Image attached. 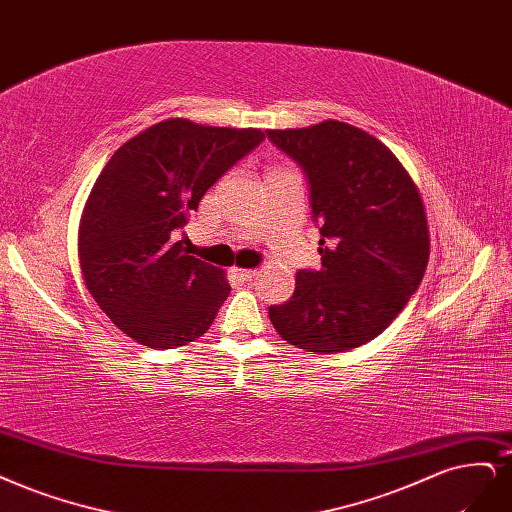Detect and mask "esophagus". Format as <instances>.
<instances>
[{
    "instance_id": "1",
    "label": "esophagus",
    "mask_w": 512,
    "mask_h": 512,
    "mask_svg": "<svg viewBox=\"0 0 512 512\" xmlns=\"http://www.w3.org/2000/svg\"><path fill=\"white\" fill-rule=\"evenodd\" d=\"M235 275L241 279V281H252L256 277V271L254 269H235Z\"/></svg>"
}]
</instances>
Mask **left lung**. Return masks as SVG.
Segmentation results:
<instances>
[{
	"instance_id": "left-lung-1",
	"label": "left lung",
	"mask_w": 512,
	"mask_h": 512,
	"mask_svg": "<svg viewBox=\"0 0 512 512\" xmlns=\"http://www.w3.org/2000/svg\"><path fill=\"white\" fill-rule=\"evenodd\" d=\"M267 135L305 169L322 235L320 271L296 273L294 296L269 309L271 324L313 354L373 341L428 267L430 231L417 184L390 148L347 122Z\"/></svg>"
}]
</instances>
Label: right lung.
Listing matches in <instances>:
<instances>
[{
  "label": "right lung",
  "instance_id": "right-lung-1",
  "mask_svg": "<svg viewBox=\"0 0 512 512\" xmlns=\"http://www.w3.org/2000/svg\"><path fill=\"white\" fill-rule=\"evenodd\" d=\"M264 139L260 129L167 118L122 144L86 199L78 256L99 309L152 349L197 341L231 294L226 273L184 252L175 228Z\"/></svg>",
  "mask_w": 512,
  "mask_h": 512
}]
</instances>
